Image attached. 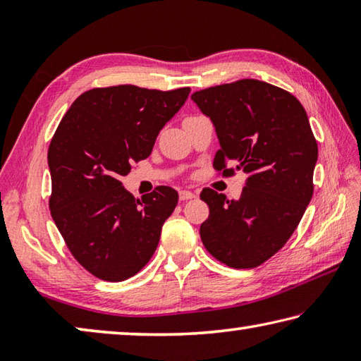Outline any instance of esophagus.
Masks as SVG:
<instances>
[{"mask_svg":"<svg viewBox=\"0 0 361 361\" xmlns=\"http://www.w3.org/2000/svg\"><path fill=\"white\" fill-rule=\"evenodd\" d=\"M194 197H195V194L191 191H180V200H189Z\"/></svg>","mask_w":361,"mask_h":361,"instance_id":"obj_1","label":"esophagus"}]
</instances>
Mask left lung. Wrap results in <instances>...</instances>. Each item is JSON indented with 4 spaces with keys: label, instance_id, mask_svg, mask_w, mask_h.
<instances>
[{
    "label": "left lung",
    "instance_id": "8db88e82",
    "mask_svg": "<svg viewBox=\"0 0 361 361\" xmlns=\"http://www.w3.org/2000/svg\"><path fill=\"white\" fill-rule=\"evenodd\" d=\"M191 99L215 124L221 148L213 169L247 175L239 200L202 189L210 215L200 239L226 266L258 267L288 242L312 199L319 148L307 114L288 90L258 79L215 85ZM229 160L235 168L227 167Z\"/></svg>",
    "mask_w": 361,
    "mask_h": 361
}]
</instances>
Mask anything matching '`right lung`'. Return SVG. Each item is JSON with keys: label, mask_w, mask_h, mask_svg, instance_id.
<instances>
[{"label": "right lung", "mask_w": 361, "mask_h": 361, "mask_svg": "<svg viewBox=\"0 0 361 361\" xmlns=\"http://www.w3.org/2000/svg\"><path fill=\"white\" fill-rule=\"evenodd\" d=\"M189 92L132 84L90 89L73 102L54 133L49 209L73 258L97 279L122 282L156 252L178 192L157 186L133 199L121 178L151 154Z\"/></svg>", "instance_id": "obj_1"}]
</instances>
